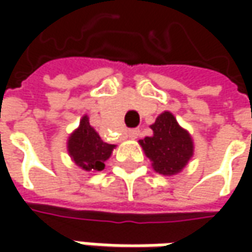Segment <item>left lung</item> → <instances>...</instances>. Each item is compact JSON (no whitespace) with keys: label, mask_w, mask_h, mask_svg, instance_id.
<instances>
[{"label":"left lung","mask_w":252,"mask_h":252,"mask_svg":"<svg viewBox=\"0 0 252 252\" xmlns=\"http://www.w3.org/2000/svg\"><path fill=\"white\" fill-rule=\"evenodd\" d=\"M113 149V144L105 143L91 127L87 116L81 119L80 127L68 139V153L71 158L85 171H102L105 168L103 162L111 157Z\"/></svg>","instance_id":"obj_1"}]
</instances>
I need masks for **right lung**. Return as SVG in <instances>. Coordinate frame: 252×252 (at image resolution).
<instances>
[{
  "label": "right lung",
  "instance_id": "add662e5",
  "mask_svg": "<svg viewBox=\"0 0 252 252\" xmlns=\"http://www.w3.org/2000/svg\"><path fill=\"white\" fill-rule=\"evenodd\" d=\"M153 136L140 141L153 167L162 175H174L187 165L193 154V143L174 115L164 112L151 125Z\"/></svg>",
  "mask_w": 252,
  "mask_h": 252
}]
</instances>
